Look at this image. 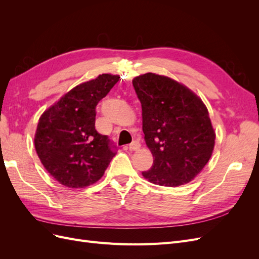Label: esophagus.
<instances>
[{
	"label": "esophagus",
	"mask_w": 259,
	"mask_h": 259,
	"mask_svg": "<svg viewBox=\"0 0 259 259\" xmlns=\"http://www.w3.org/2000/svg\"><path fill=\"white\" fill-rule=\"evenodd\" d=\"M139 148H140V144H139L138 140H134V142H133L132 144H130V146H128V149H130L131 151L138 150Z\"/></svg>",
	"instance_id": "esophagus-1"
}]
</instances>
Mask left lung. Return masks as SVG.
Segmentation results:
<instances>
[{
  "instance_id": "left-lung-1",
  "label": "left lung",
  "mask_w": 259,
  "mask_h": 259,
  "mask_svg": "<svg viewBox=\"0 0 259 259\" xmlns=\"http://www.w3.org/2000/svg\"><path fill=\"white\" fill-rule=\"evenodd\" d=\"M143 109V131L153 155L143 171L149 182L178 187L197 176L210 159L215 133L203 101L167 76L146 73L133 80Z\"/></svg>"
}]
</instances>
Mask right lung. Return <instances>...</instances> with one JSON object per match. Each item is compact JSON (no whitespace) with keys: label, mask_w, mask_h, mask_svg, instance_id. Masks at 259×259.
Instances as JSON below:
<instances>
[{"label":"right lung","mask_w":259,"mask_h":259,"mask_svg":"<svg viewBox=\"0 0 259 259\" xmlns=\"http://www.w3.org/2000/svg\"><path fill=\"white\" fill-rule=\"evenodd\" d=\"M100 74L75 86L40 117L34 137L45 169L61 185L84 188L103 177L116 146L95 128L96 106L119 81Z\"/></svg>","instance_id":"add662e5"}]
</instances>
